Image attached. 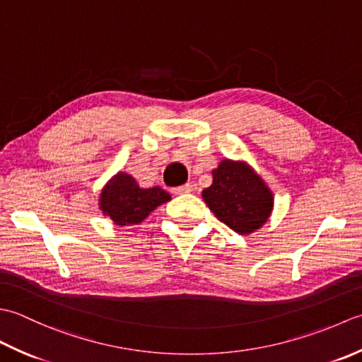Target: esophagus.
<instances>
[{"label":"esophagus","instance_id":"34e87169","mask_svg":"<svg viewBox=\"0 0 362 362\" xmlns=\"http://www.w3.org/2000/svg\"><path fill=\"white\" fill-rule=\"evenodd\" d=\"M190 190H192V186H190V184H184V186L175 187L172 192H173V194H176V195H182V194H189Z\"/></svg>","mask_w":362,"mask_h":362}]
</instances>
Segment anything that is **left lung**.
<instances>
[{
    "label": "left lung",
    "mask_w": 362,
    "mask_h": 362,
    "mask_svg": "<svg viewBox=\"0 0 362 362\" xmlns=\"http://www.w3.org/2000/svg\"><path fill=\"white\" fill-rule=\"evenodd\" d=\"M203 200L216 217L239 234H250L267 222L274 197L264 181L243 162L222 160L212 172Z\"/></svg>",
    "instance_id": "obj_1"
}]
</instances>
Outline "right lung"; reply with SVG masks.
<instances>
[{"label":"right lung","instance_id":"1","mask_svg":"<svg viewBox=\"0 0 362 362\" xmlns=\"http://www.w3.org/2000/svg\"><path fill=\"white\" fill-rule=\"evenodd\" d=\"M170 200L164 189H140L132 176L127 173L115 175L103 189L100 208L115 225H134L150 216L159 204Z\"/></svg>","mask_w":362,"mask_h":362}]
</instances>
